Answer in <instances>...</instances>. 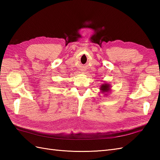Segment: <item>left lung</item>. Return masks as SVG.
<instances>
[{"label":"left lung","mask_w":160,"mask_h":160,"mask_svg":"<svg viewBox=\"0 0 160 160\" xmlns=\"http://www.w3.org/2000/svg\"><path fill=\"white\" fill-rule=\"evenodd\" d=\"M111 84L108 83H103L100 87V92L102 93H104V96H107L108 93H109L111 92Z\"/></svg>","instance_id":"1"}]
</instances>
